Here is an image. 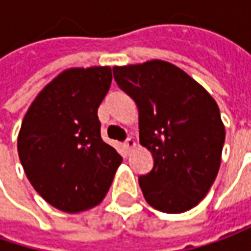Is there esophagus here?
<instances>
[{
  "instance_id": "esophagus-1",
  "label": "esophagus",
  "mask_w": 251,
  "mask_h": 251,
  "mask_svg": "<svg viewBox=\"0 0 251 251\" xmlns=\"http://www.w3.org/2000/svg\"><path fill=\"white\" fill-rule=\"evenodd\" d=\"M124 146H125V149H126V153H129V151H130L133 147L136 146V142H135L132 137H127V139L125 140V143H124Z\"/></svg>"
}]
</instances>
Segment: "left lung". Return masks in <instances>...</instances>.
<instances>
[{"instance_id": "obj_1", "label": "left lung", "mask_w": 251, "mask_h": 251, "mask_svg": "<svg viewBox=\"0 0 251 251\" xmlns=\"http://www.w3.org/2000/svg\"><path fill=\"white\" fill-rule=\"evenodd\" d=\"M114 78L139 111V139L153 169L139 185L153 208L185 212L198 205L218 176L225 126L212 97L167 61L114 67Z\"/></svg>"}]
</instances>
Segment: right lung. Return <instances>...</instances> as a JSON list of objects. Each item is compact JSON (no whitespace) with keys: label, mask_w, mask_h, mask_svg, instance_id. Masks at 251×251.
<instances>
[{"label":"right lung","mask_w":251,"mask_h":251,"mask_svg":"<svg viewBox=\"0 0 251 251\" xmlns=\"http://www.w3.org/2000/svg\"><path fill=\"white\" fill-rule=\"evenodd\" d=\"M111 82L109 67L63 71L22 121L18 154L27 180L60 211L77 213L98 205L122 161L102 140L97 115Z\"/></svg>","instance_id":"1"}]
</instances>
